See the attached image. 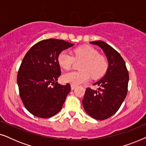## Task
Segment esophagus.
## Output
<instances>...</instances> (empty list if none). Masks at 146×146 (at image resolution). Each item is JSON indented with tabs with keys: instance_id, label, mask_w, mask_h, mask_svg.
Wrapping results in <instances>:
<instances>
[{
	"instance_id": "34e87169",
	"label": "esophagus",
	"mask_w": 146,
	"mask_h": 146,
	"mask_svg": "<svg viewBox=\"0 0 146 146\" xmlns=\"http://www.w3.org/2000/svg\"><path fill=\"white\" fill-rule=\"evenodd\" d=\"M75 88H76V86H74V85H72V84L71 85V89H72V90L75 89Z\"/></svg>"
}]
</instances>
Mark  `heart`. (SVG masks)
<instances>
[{"instance_id":"obj_1","label":"heart","mask_w":146,"mask_h":146,"mask_svg":"<svg viewBox=\"0 0 146 146\" xmlns=\"http://www.w3.org/2000/svg\"><path fill=\"white\" fill-rule=\"evenodd\" d=\"M74 61L82 62L79 68L80 70L70 72L63 76L64 81L74 86L88 81L90 76L93 79L100 78L108 68L107 59L88 46L75 48L73 56L62 51L58 56L59 65L64 70L70 69Z\"/></svg>"}]
</instances>
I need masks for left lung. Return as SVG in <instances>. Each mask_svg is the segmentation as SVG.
Returning a JSON list of instances; mask_svg holds the SVG:
<instances>
[{
    "label": "left lung",
    "mask_w": 146,
    "mask_h": 146,
    "mask_svg": "<svg viewBox=\"0 0 146 146\" xmlns=\"http://www.w3.org/2000/svg\"><path fill=\"white\" fill-rule=\"evenodd\" d=\"M104 52L108 68L104 78L94 84L98 90L86 89L82 100L85 111L93 118L104 120L118 110L127 92L129 74L121 55L107 43L101 40L90 42Z\"/></svg>",
    "instance_id": "1"
}]
</instances>
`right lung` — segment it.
<instances>
[{
    "label": "right lung",
    "mask_w": 146,
    "mask_h": 146,
    "mask_svg": "<svg viewBox=\"0 0 146 146\" xmlns=\"http://www.w3.org/2000/svg\"><path fill=\"white\" fill-rule=\"evenodd\" d=\"M73 45L62 40H43L31 47L24 57L17 83L23 104L33 115L48 118L62 109L71 88L69 84L58 83L61 74L58 56Z\"/></svg>",
    "instance_id": "right-lung-1"
}]
</instances>
